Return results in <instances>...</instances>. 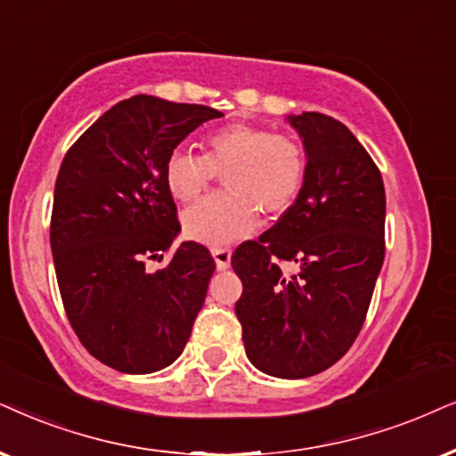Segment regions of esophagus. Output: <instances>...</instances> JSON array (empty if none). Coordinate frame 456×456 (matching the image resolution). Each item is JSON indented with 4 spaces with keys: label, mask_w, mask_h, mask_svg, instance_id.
Wrapping results in <instances>:
<instances>
[{
    "label": "esophagus",
    "mask_w": 456,
    "mask_h": 456,
    "mask_svg": "<svg viewBox=\"0 0 456 456\" xmlns=\"http://www.w3.org/2000/svg\"><path fill=\"white\" fill-rule=\"evenodd\" d=\"M212 256H215L218 271L229 269V265H232V252H229L227 248H215V250H212Z\"/></svg>",
    "instance_id": "34e87169"
}]
</instances>
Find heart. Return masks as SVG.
Returning <instances> with one entry per match:
<instances>
[{
  "instance_id": "heart-1",
  "label": "heart",
  "mask_w": 456,
  "mask_h": 456,
  "mask_svg": "<svg viewBox=\"0 0 456 456\" xmlns=\"http://www.w3.org/2000/svg\"><path fill=\"white\" fill-rule=\"evenodd\" d=\"M223 175L227 193L212 195L183 215L189 240L210 248L232 246L256 227V212L280 218L295 206L307 176V153L295 136L232 124L206 136L204 155L176 149L166 161V187L183 204L208 191Z\"/></svg>"
}]
</instances>
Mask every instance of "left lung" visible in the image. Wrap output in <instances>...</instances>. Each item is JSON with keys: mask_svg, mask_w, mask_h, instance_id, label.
<instances>
[{"mask_svg": "<svg viewBox=\"0 0 456 456\" xmlns=\"http://www.w3.org/2000/svg\"><path fill=\"white\" fill-rule=\"evenodd\" d=\"M307 176L290 210L232 267L235 315L252 366L278 379L314 377L347 354L366 320L385 258L381 172L347 126L324 113L288 115ZM280 262H295L284 274Z\"/></svg>", "mask_w": 456, "mask_h": 456, "instance_id": "obj_1", "label": "left lung"}]
</instances>
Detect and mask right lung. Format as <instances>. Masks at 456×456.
<instances>
[{
  "instance_id": "obj_1",
  "label": "right lung",
  "mask_w": 456,
  "mask_h": 456,
  "mask_svg": "<svg viewBox=\"0 0 456 456\" xmlns=\"http://www.w3.org/2000/svg\"><path fill=\"white\" fill-rule=\"evenodd\" d=\"M221 111L136 94L102 113L62 159L50 246L67 318L90 355L126 374H149L183 354L216 265L183 241L166 187V161Z\"/></svg>"
}]
</instances>
